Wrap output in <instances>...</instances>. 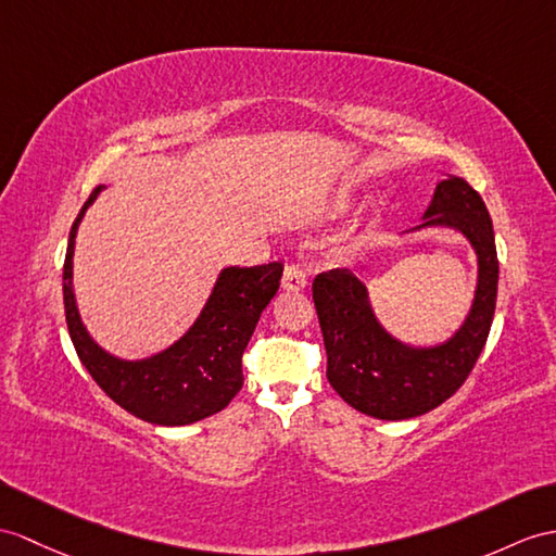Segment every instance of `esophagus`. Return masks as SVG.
I'll use <instances>...</instances> for the list:
<instances>
[{"label":"esophagus","mask_w":556,"mask_h":556,"mask_svg":"<svg viewBox=\"0 0 556 556\" xmlns=\"http://www.w3.org/2000/svg\"><path fill=\"white\" fill-rule=\"evenodd\" d=\"M306 282H308V278H306V274H304L300 266H288L286 270H282V280H280L282 290L300 292V290L306 288Z\"/></svg>","instance_id":"esophagus-1"}]
</instances>
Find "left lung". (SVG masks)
Here are the masks:
<instances>
[{
  "mask_svg": "<svg viewBox=\"0 0 556 556\" xmlns=\"http://www.w3.org/2000/svg\"><path fill=\"white\" fill-rule=\"evenodd\" d=\"M451 228L477 254V288L463 325L439 344H408L377 318L370 292L346 268H332L314 280L328 382L351 408L377 419H410L434 410L469 377L489 340L497 296V254L489 210L473 188L448 174L437 184L422 224ZM403 233V236H405Z\"/></svg>",
  "mask_w": 556,
  "mask_h": 556,
  "instance_id": "8db88e82",
  "label": "left lung"
}]
</instances>
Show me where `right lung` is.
<instances>
[{"label":"right lung","mask_w":556,"mask_h":556,"mask_svg":"<svg viewBox=\"0 0 556 556\" xmlns=\"http://www.w3.org/2000/svg\"><path fill=\"white\" fill-rule=\"evenodd\" d=\"M101 191L103 186L93 188L79 210L63 264L65 320L79 361L119 408L143 422L184 427L224 410L242 387V351L278 292L282 264L222 268L200 316L179 340L146 358H119L89 334L73 288L77 228Z\"/></svg>","instance_id":"obj_1"}]
</instances>
